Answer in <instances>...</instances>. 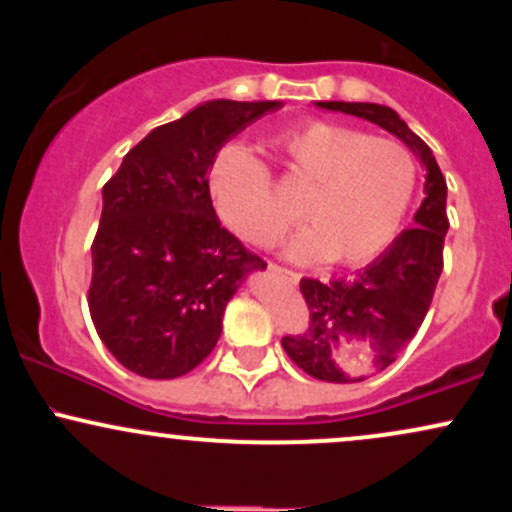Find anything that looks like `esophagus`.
I'll use <instances>...</instances> for the list:
<instances>
[{
  "label": "esophagus",
  "mask_w": 512,
  "mask_h": 512,
  "mask_svg": "<svg viewBox=\"0 0 512 512\" xmlns=\"http://www.w3.org/2000/svg\"><path fill=\"white\" fill-rule=\"evenodd\" d=\"M269 272L276 274V276H281V279H284L286 284H293V286H296L298 281H301V274H298V272H291V269H284V267H279V264H272V262H269Z\"/></svg>",
  "instance_id": "obj_1"
}]
</instances>
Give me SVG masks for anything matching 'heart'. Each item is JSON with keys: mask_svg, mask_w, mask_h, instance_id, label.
Segmentation results:
<instances>
[{"mask_svg": "<svg viewBox=\"0 0 512 512\" xmlns=\"http://www.w3.org/2000/svg\"><path fill=\"white\" fill-rule=\"evenodd\" d=\"M269 149L286 178L305 185L296 211L308 226L289 245L293 260L361 264L392 243L416 185L407 146L339 122L305 120L274 134ZM207 187L219 219L248 243H267L286 223L267 168L245 146H223Z\"/></svg>", "mask_w": 512, "mask_h": 512, "instance_id": "1", "label": "heart"}]
</instances>
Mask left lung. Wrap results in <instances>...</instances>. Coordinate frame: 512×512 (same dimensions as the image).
<instances>
[{"label": "left lung", "mask_w": 512, "mask_h": 512, "mask_svg": "<svg viewBox=\"0 0 512 512\" xmlns=\"http://www.w3.org/2000/svg\"><path fill=\"white\" fill-rule=\"evenodd\" d=\"M325 110L375 122L402 139L426 168L424 202L414 214V228L392 240L378 260L358 269L351 279H301L308 303V330L289 334L281 346L298 368L325 383H351L337 363L339 351H351L368 375L390 366L402 354L431 308L433 291L443 272V243L448 233V185L433 151L407 127L395 110L378 103L320 101Z\"/></svg>", "instance_id": "8db88e82"}]
</instances>
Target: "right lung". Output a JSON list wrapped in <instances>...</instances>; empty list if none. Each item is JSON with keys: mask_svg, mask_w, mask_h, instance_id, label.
I'll use <instances>...</instances> for the list:
<instances>
[{"mask_svg": "<svg viewBox=\"0 0 512 512\" xmlns=\"http://www.w3.org/2000/svg\"><path fill=\"white\" fill-rule=\"evenodd\" d=\"M279 101H209L151 129L103 185L88 310L132 373H190L221 337L223 310L267 262L221 226L209 197L214 156Z\"/></svg>", "mask_w": 512, "mask_h": 512, "instance_id": "right-lung-1", "label": "right lung"}]
</instances>
